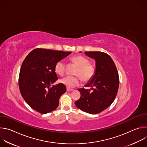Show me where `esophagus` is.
<instances>
[{
    "mask_svg": "<svg viewBox=\"0 0 147 147\" xmlns=\"http://www.w3.org/2000/svg\"><path fill=\"white\" fill-rule=\"evenodd\" d=\"M73 91V89H70V88H67V91L70 92V91Z\"/></svg>",
    "mask_w": 147,
    "mask_h": 147,
    "instance_id": "34e87169",
    "label": "esophagus"
}]
</instances>
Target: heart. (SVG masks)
<instances>
[{"instance_id": "b5f03b06", "label": "heart", "mask_w": 147, "mask_h": 147, "mask_svg": "<svg viewBox=\"0 0 147 147\" xmlns=\"http://www.w3.org/2000/svg\"><path fill=\"white\" fill-rule=\"evenodd\" d=\"M71 60L78 67L74 74L78 76L83 82L90 81L94 76L95 66L89 63L87 58L82 56H76L71 59ZM66 63L63 60L57 61L55 66V70L60 76L64 75L66 71ZM60 82L68 88H73L80 84V78L78 77L67 76L60 80Z\"/></svg>"}]
</instances>
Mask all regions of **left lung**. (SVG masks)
<instances>
[{
  "label": "left lung",
  "mask_w": 147,
  "mask_h": 147,
  "mask_svg": "<svg viewBox=\"0 0 147 147\" xmlns=\"http://www.w3.org/2000/svg\"><path fill=\"white\" fill-rule=\"evenodd\" d=\"M84 53L95 60V72L85 85L91 89H78L81 98L75 105L81 111L95 115L108 108L114 101L119 86V74L114 61L108 54L96 51Z\"/></svg>",
  "instance_id": "left-lung-1"
}]
</instances>
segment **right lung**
<instances>
[{
  "mask_svg": "<svg viewBox=\"0 0 147 147\" xmlns=\"http://www.w3.org/2000/svg\"><path fill=\"white\" fill-rule=\"evenodd\" d=\"M71 53L36 48L25 58L20 71L18 85L21 94L31 108L46 114L57 108L66 87L61 83L52 85L58 79L55 66Z\"/></svg>",
  "mask_w": 147,
  "mask_h": 147,
  "instance_id": "obj_1",
  "label": "right lung"
}]
</instances>
